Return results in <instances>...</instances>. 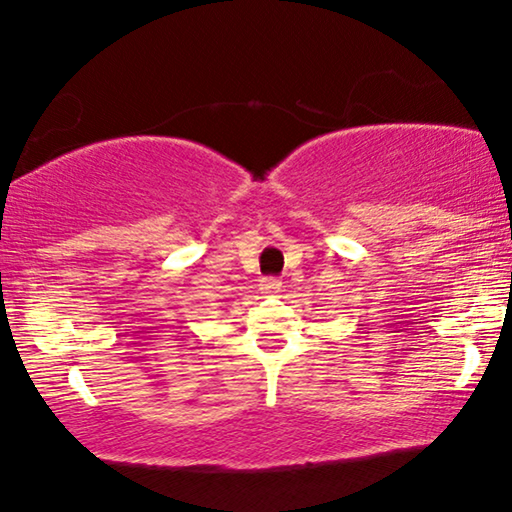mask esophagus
<instances>
[{"label":"esophagus","mask_w":512,"mask_h":512,"mask_svg":"<svg viewBox=\"0 0 512 512\" xmlns=\"http://www.w3.org/2000/svg\"><path fill=\"white\" fill-rule=\"evenodd\" d=\"M280 287H282V282L276 280V278H262V285H259V289H262V292H264L266 296L278 294Z\"/></svg>","instance_id":"esophagus-1"}]
</instances>
